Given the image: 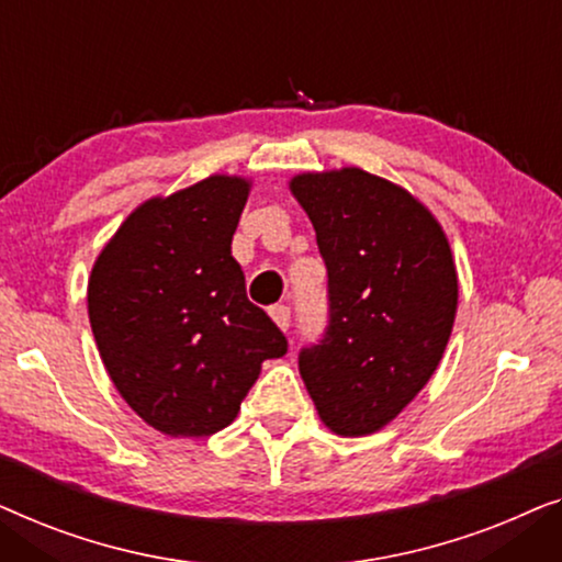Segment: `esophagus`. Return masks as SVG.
I'll use <instances>...</instances> for the list:
<instances>
[{
	"label": "esophagus",
	"instance_id": "34e87169",
	"mask_svg": "<svg viewBox=\"0 0 562 562\" xmlns=\"http://www.w3.org/2000/svg\"><path fill=\"white\" fill-rule=\"evenodd\" d=\"M270 315H272V321L278 323L282 330L290 328V307L288 305H272L270 307Z\"/></svg>",
	"mask_w": 562,
	"mask_h": 562
}]
</instances>
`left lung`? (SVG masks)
Wrapping results in <instances>:
<instances>
[{
    "instance_id": "8db88e82",
    "label": "left lung",
    "mask_w": 562,
    "mask_h": 562,
    "mask_svg": "<svg viewBox=\"0 0 562 562\" xmlns=\"http://www.w3.org/2000/svg\"><path fill=\"white\" fill-rule=\"evenodd\" d=\"M290 191L328 270V328L300 351V376L330 432L371 436L446 351L458 307L450 244L413 193L361 168L303 172Z\"/></svg>"
}]
</instances>
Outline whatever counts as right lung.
Instances as JSON below:
<instances>
[{"label":"right lung","instance_id":"1","mask_svg":"<svg viewBox=\"0 0 562 562\" xmlns=\"http://www.w3.org/2000/svg\"><path fill=\"white\" fill-rule=\"evenodd\" d=\"M249 188L211 176L149 199L93 262L89 321L101 361L126 405L170 438L232 425L262 361L288 353L232 257Z\"/></svg>","mask_w":562,"mask_h":562}]
</instances>
